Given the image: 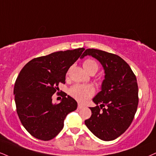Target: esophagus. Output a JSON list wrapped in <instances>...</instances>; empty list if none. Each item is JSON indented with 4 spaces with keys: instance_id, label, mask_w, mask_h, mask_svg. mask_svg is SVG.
<instances>
[{
    "instance_id": "esophagus-1",
    "label": "esophagus",
    "mask_w": 156,
    "mask_h": 156,
    "mask_svg": "<svg viewBox=\"0 0 156 156\" xmlns=\"http://www.w3.org/2000/svg\"><path fill=\"white\" fill-rule=\"evenodd\" d=\"M84 107V106L83 105V104H78V109H82V108H83Z\"/></svg>"
}]
</instances>
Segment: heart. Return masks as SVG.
I'll return each instance as SVG.
<instances>
[{
	"mask_svg": "<svg viewBox=\"0 0 156 156\" xmlns=\"http://www.w3.org/2000/svg\"><path fill=\"white\" fill-rule=\"evenodd\" d=\"M83 66L86 71H89L91 69H98V65L94 60H85ZM69 93L77 101L84 102L88 100L94 94V88L89 85H75L70 88Z\"/></svg>",
	"mask_w": 156,
	"mask_h": 156,
	"instance_id": "1",
	"label": "heart"
}]
</instances>
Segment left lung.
Masks as SVG:
<instances>
[{
	"label": "left lung",
	"mask_w": 156,
	"mask_h": 156,
	"mask_svg": "<svg viewBox=\"0 0 156 156\" xmlns=\"http://www.w3.org/2000/svg\"><path fill=\"white\" fill-rule=\"evenodd\" d=\"M87 55L101 63L104 70V79L101 90L93 98L97 106L89 107L91 116L85 124L98 138L104 141L113 140L127 130L137 111V79L129 65L117 55L87 49L80 59ZM104 105L107 106L106 108H103Z\"/></svg>",
	"instance_id": "left-lung-1"
}]
</instances>
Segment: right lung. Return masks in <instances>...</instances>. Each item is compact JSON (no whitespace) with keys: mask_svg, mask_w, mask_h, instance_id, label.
Segmentation results:
<instances>
[{"mask_svg":"<svg viewBox=\"0 0 156 156\" xmlns=\"http://www.w3.org/2000/svg\"><path fill=\"white\" fill-rule=\"evenodd\" d=\"M84 50L59 51L34 58L19 73L13 89L16 112L33 137L44 141L54 138L63 128L66 116L77 109V101L66 94L58 104L52 103V96Z\"/></svg>","mask_w":156,"mask_h":156,"instance_id":"right-lung-1","label":"right lung"}]
</instances>
